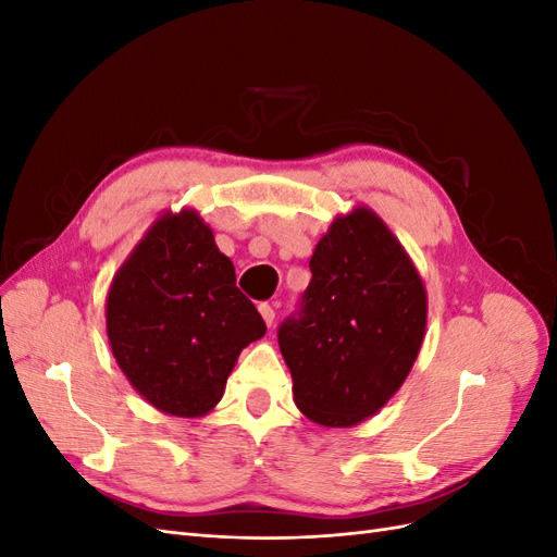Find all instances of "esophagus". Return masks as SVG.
Listing matches in <instances>:
<instances>
[{
	"label": "esophagus",
	"mask_w": 557,
	"mask_h": 557,
	"mask_svg": "<svg viewBox=\"0 0 557 557\" xmlns=\"http://www.w3.org/2000/svg\"><path fill=\"white\" fill-rule=\"evenodd\" d=\"M260 309V313H262V318H264V323L272 327L274 325V318H276V311L272 309V305H267V301H262V305L258 307Z\"/></svg>",
	"instance_id": "1"
}]
</instances>
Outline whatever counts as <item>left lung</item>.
<instances>
[{"instance_id": "obj_1", "label": "left lung", "mask_w": 557, "mask_h": 557, "mask_svg": "<svg viewBox=\"0 0 557 557\" xmlns=\"http://www.w3.org/2000/svg\"><path fill=\"white\" fill-rule=\"evenodd\" d=\"M309 269L299 309L278 327L295 404L318 425H358L411 372L428 320L423 281L369 209L336 218Z\"/></svg>"}]
</instances>
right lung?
<instances>
[{"instance_id": "add662e5", "label": "right lung", "mask_w": 557, "mask_h": 557, "mask_svg": "<svg viewBox=\"0 0 557 557\" xmlns=\"http://www.w3.org/2000/svg\"><path fill=\"white\" fill-rule=\"evenodd\" d=\"M264 332L234 264L195 211L162 215L107 299V334L123 374L146 401L178 418L211 411L239 352Z\"/></svg>"}]
</instances>
